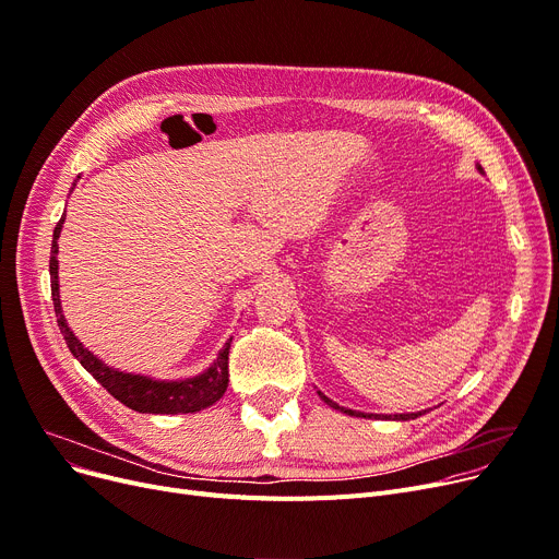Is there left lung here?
<instances>
[{
	"instance_id": "left-lung-1",
	"label": "left lung",
	"mask_w": 559,
	"mask_h": 559,
	"mask_svg": "<svg viewBox=\"0 0 559 559\" xmlns=\"http://www.w3.org/2000/svg\"><path fill=\"white\" fill-rule=\"evenodd\" d=\"M479 171H481V166H477ZM320 393V391H318ZM320 397L329 404V406H333V408H340V411H345L347 416H356V418H381V416H372V414H358V411H352V408H343V406H337L335 402H331L324 393H320ZM418 416H423V414H400V416H393V420H414V418H418ZM385 418H391V416H385Z\"/></svg>"
}]
</instances>
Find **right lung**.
I'll return each mask as SVG.
<instances>
[{
	"label": "right lung",
	"mask_w": 559,
	"mask_h": 559,
	"mask_svg": "<svg viewBox=\"0 0 559 559\" xmlns=\"http://www.w3.org/2000/svg\"><path fill=\"white\" fill-rule=\"evenodd\" d=\"M61 222L55 228V239H52V255H50V283H52V301H55V312H57V324L63 333L66 345L70 349V354L75 356L86 372L93 374V379L103 383V388H107V393H111L118 402H123L126 406H130L132 411H139V414H193V411L207 408L210 404H214L216 400H222L226 388H228V352H230V343L233 337L226 343V347L216 356V360L212 366L193 379H185V381H157L151 377H141V374H126L118 372L100 358H95L88 349H84V345L75 337L63 320L61 312V301H59V233H61Z\"/></svg>",
	"instance_id": "right-lung-1"
}]
</instances>
